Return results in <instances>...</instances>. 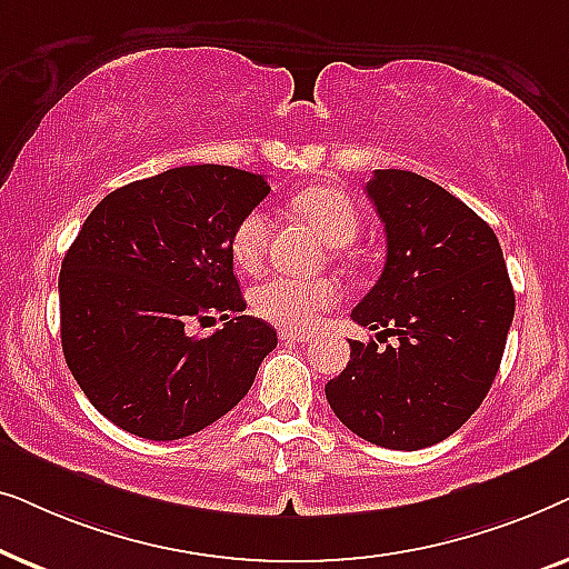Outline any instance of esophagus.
<instances>
[{"instance_id": "obj_1", "label": "esophagus", "mask_w": 569, "mask_h": 569, "mask_svg": "<svg viewBox=\"0 0 569 569\" xmlns=\"http://www.w3.org/2000/svg\"><path fill=\"white\" fill-rule=\"evenodd\" d=\"M279 339L282 341H298V345H302V341H308L310 339V333H306V331H290V329H282L279 331Z\"/></svg>"}]
</instances>
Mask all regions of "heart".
<instances>
[{
    "mask_svg": "<svg viewBox=\"0 0 569 569\" xmlns=\"http://www.w3.org/2000/svg\"><path fill=\"white\" fill-rule=\"evenodd\" d=\"M290 207L302 220H308L321 232V238L333 248L352 243L360 232V214L355 201L345 191L331 186H310L290 199ZM269 217L261 209L248 212L238 228L232 230L230 251L240 267L253 271L261 267L269 246ZM339 298L337 284L329 279H292L269 277L251 295L256 316L263 321L282 326L290 331H306L313 326L326 308H331Z\"/></svg>",
    "mask_w": 569,
    "mask_h": 569,
    "instance_id": "1",
    "label": "heart"
}]
</instances>
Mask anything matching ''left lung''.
<instances>
[{
	"label": "left lung",
	"instance_id": "1",
	"mask_svg": "<svg viewBox=\"0 0 569 569\" xmlns=\"http://www.w3.org/2000/svg\"><path fill=\"white\" fill-rule=\"evenodd\" d=\"M368 197L386 228V267L352 321L399 341H349L326 399L372 446L419 450L450 438L485 401L516 292L495 230L442 186L376 170Z\"/></svg>",
	"mask_w": 569,
	"mask_h": 569
}]
</instances>
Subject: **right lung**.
Here are the masks:
<instances>
[{
	"mask_svg": "<svg viewBox=\"0 0 569 569\" xmlns=\"http://www.w3.org/2000/svg\"><path fill=\"white\" fill-rule=\"evenodd\" d=\"M271 189L230 166H183L121 186L61 261V349L100 415L137 438L204 430L251 391L277 331L243 316L230 238ZM220 312L212 338L188 333Z\"/></svg>",
	"mask_w": 569,
	"mask_h": 569,
	"instance_id": "obj_1",
	"label": "right lung"
}]
</instances>
